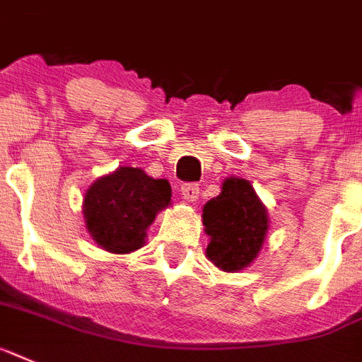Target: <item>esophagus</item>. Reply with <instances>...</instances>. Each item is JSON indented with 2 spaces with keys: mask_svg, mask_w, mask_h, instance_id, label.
<instances>
[{
  "mask_svg": "<svg viewBox=\"0 0 362 362\" xmlns=\"http://www.w3.org/2000/svg\"><path fill=\"white\" fill-rule=\"evenodd\" d=\"M181 196H183L185 202H188V203L198 202L199 187L196 183H185L183 187H181Z\"/></svg>",
  "mask_w": 362,
  "mask_h": 362,
  "instance_id": "1",
  "label": "esophagus"
}]
</instances>
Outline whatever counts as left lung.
I'll use <instances>...</instances> for the list:
<instances>
[{
	"label": "left lung",
	"instance_id": "obj_1",
	"mask_svg": "<svg viewBox=\"0 0 362 362\" xmlns=\"http://www.w3.org/2000/svg\"><path fill=\"white\" fill-rule=\"evenodd\" d=\"M203 226L209 235L207 259L223 272L250 267L268 233V213L252 183L228 177L220 196L205 203Z\"/></svg>",
	"mask_w": 362,
	"mask_h": 362
}]
</instances>
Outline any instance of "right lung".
I'll list each match as a JSON object with an SVG mask.
<instances>
[{
	"label": "right lung",
	"mask_w": 362,
	"mask_h": 362,
	"mask_svg": "<svg viewBox=\"0 0 362 362\" xmlns=\"http://www.w3.org/2000/svg\"><path fill=\"white\" fill-rule=\"evenodd\" d=\"M172 199L166 179H153L144 170L122 166L92 183L83 198L86 229L100 247L131 253L146 244V229Z\"/></svg>",
	"instance_id": "right-lung-1"
}]
</instances>
